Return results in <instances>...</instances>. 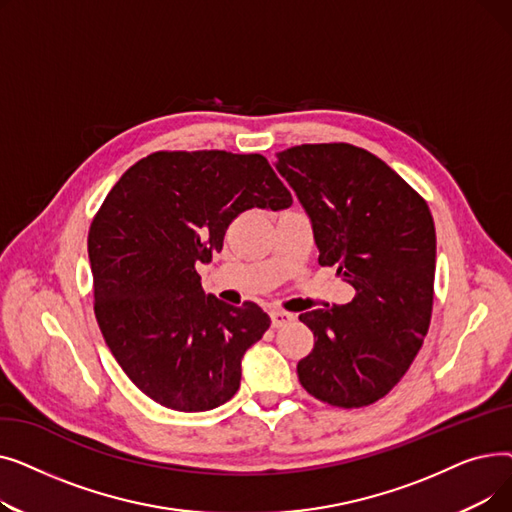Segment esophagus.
<instances>
[{"instance_id": "obj_1", "label": "esophagus", "mask_w": 512, "mask_h": 512, "mask_svg": "<svg viewBox=\"0 0 512 512\" xmlns=\"http://www.w3.org/2000/svg\"><path fill=\"white\" fill-rule=\"evenodd\" d=\"M270 319H272V328H282V326L290 324L294 315L288 311H282V309H274V311H270Z\"/></svg>"}]
</instances>
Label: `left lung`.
Returning <instances> with one entry per match:
<instances>
[{
  "label": "left lung",
  "mask_w": 512,
  "mask_h": 512,
  "mask_svg": "<svg viewBox=\"0 0 512 512\" xmlns=\"http://www.w3.org/2000/svg\"><path fill=\"white\" fill-rule=\"evenodd\" d=\"M276 157L311 218L319 265H336L355 288L348 305L299 315L315 340L297 365L299 382L332 407L373 405L407 373L432 319V211L380 157L351 143L297 145Z\"/></svg>",
  "instance_id": "1"
}]
</instances>
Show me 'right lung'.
Masks as SVG:
<instances>
[{"label": "right lung", "instance_id": "1", "mask_svg": "<svg viewBox=\"0 0 512 512\" xmlns=\"http://www.w3.org/2000/svg\"><path fill=\"white\" fill-rule=\"evenodd\" d=\"M292 195L259 153L155 151L130 166L89 228L93 309L112 355L157 405L199 413L240 386V361L270 328L251 301L205 294L197 265L234 218Z\"/></svg>", "mask_w": 512, "mask_h": 512}]
</instances>
